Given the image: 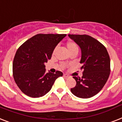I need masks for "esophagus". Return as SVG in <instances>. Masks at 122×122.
Instances as JSON below:
<instances>
[{
	"instance_id": "esophagus-1",
	"label": "esophagus",
	"mask_w": 122,
	"mask_h": 122,
	"mask_svg": "<svg viewBox=\"0 0 122 122\" xmlns=\"http://www.w3.org/2000/svg\"><path fill=\"white\" fill-rule=\"evenodd\" d=\"M63 76H64V77H65V78H68V77H69V76L67 74H64L63 75Z\"/></svg>"
}]
</instances>
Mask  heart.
Wrapping results in <instances>:
<instances>
[{
    "label": "heart",
    "mask_w": 122,
    "mask_h": 122,
    "mask_svg": "<svg viewBox=\"0 0 122 122\" xmlns=\"http://www.w3.org/2000/svg\"><path fill=\"white\" fill-rule=\"evenodd\" d=\"M66 47L68 49L69 53L70 52L73 51H75V50H78V46H77V45L75 42H71V41L67 42Z\"/></svg>",
    "instance_id": "b5f03b06"
}]
</instances>
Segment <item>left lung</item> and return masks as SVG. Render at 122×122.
<instances>
[{"label":"left lung","instance_id":"left-lung-1","mask_svg":"<svg viewBox=\"0 0 122 122\" xmlns=\"http://www.w3.org/2000/svg\"><path fill=\"white\" fill-rule=\"evenodd\" d=\"M68 37L80 47V69L83 70L81 78L73 77L76 84L71 92L80 98H90L99 92L109 78L110 56L106 47L91 36L69 34Z\"/></svg>","mask_w":122,"mask_h":122}]
</instances>
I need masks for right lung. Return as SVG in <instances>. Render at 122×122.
Segmentation results:
<instances>
[{"label": "right lung", "instance_id": "right-lung-1", "mask_svg": "<svg viewBox=\"0 0 122 122\" xmlns=\"http://www.w3.org/2000/svg\"><path fill=\"white\" fill-rule=\"evenodd\" d=\"M66 34H38L26 41L17 50L12 64L14 81L20 90L31 97L44 96L63 73L46 71L45 63Z\"/></svg>", "mask_w": 122, "mask_h": 122}]
</instances>
